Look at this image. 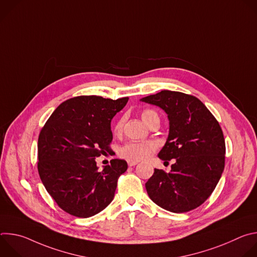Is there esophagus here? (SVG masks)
<instances>
[{"label":"esophagus","instance_id":"1","mask_svg":"<svg viewBox=\"0 0 257 257\" xmlns=\"http://www.w3.org/2000/svg\"><path fill=\"white\" fill-rule=\"evenodd\" d=\"M137 164H138V162H136V161H128V166H130V167L136 166Z\"/></svg>","mask_w":257,"mask_h":257}]
</instances>
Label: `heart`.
<instances>
[{
	"mask_svg": "<svg viewBox=\"0 0 257 257\" xmlns=\"http://www.w3.org/2000/svg\"><path fill=\"white\" fill-rule=\"evenodd\" d=\"M143 122L150 126L154 120L159 119V115L153 109H144L141 113ZM123 119L117 121L114 126V133L119 134L123 128ZM158 149V144L153 140L129 141L120 149V156L129 161H142L149 159Z\"/></svg>",
	"mask_w": 257,
	"mask_h": 257,
	"instance_id": "b5f03b06",
	"label": "heart"
}]
</instances>
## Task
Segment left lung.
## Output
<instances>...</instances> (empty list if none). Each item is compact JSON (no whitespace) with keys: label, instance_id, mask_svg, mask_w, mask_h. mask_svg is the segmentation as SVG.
Listing matches in <instances>:
<instances>
[{"label":"left lung","instance_id":"8db88e82","mask_svg":"<svg viewBox=\"0 0 257 257\" xmlns=\"http://www.w3.org/2000/svg\"><path fill=\"white\" fill-rule=\"evenodd\" d=\"M140 101L160 106L169 119L168 139L158 157L171 172L155 169L145 183L150 198L171 212H186L212 193L225 168L223 131L208 108L195 96L162 90Z\"/></svg>","mask_w":257,"mask_h":257}]
</instances>
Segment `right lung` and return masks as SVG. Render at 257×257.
Wrapping results in <instances>:
<instances>
[{"instance_id": "1", "label": "right lung", "mask_w": 257, "mask_h": 257, "mask_svg": "<svg viewBox=\"0 0 257 257\" xmlns=\"http://www.w3.org/2000/svg\"><path fill=\"white\" fill-rule=\"evenodd\" d=\"M128 97L81 95L62 102L42 129L38 169L49 194L66 212L89 217L112 202L124 160L114 159L100 171L95 158L111 153V121Z\"/></svg>"}]
</instances>
